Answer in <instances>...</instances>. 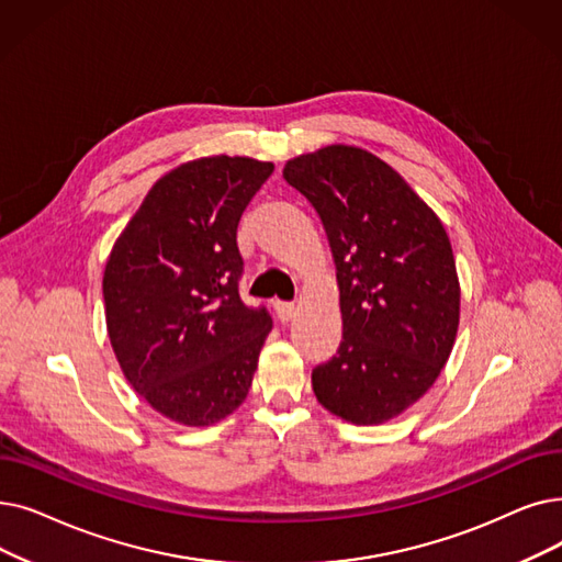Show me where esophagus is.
Masks as SVG:
<instances>
[{
	"instance_id": "obj_1",
	"label": "esophagus",
	"mask_w": 562,
	"mask_h": 562,
	"mask_svg": "<svg viewBox=\"0 0 562 562\" xmlns=\"http://www.w3.org/2000/svg\"><path fill=\"white\" fill-rule=\"evenodd\" d=\"M296 312H299V307L294 303H284V301L276 303V314L280 322H291L296 316Z\"/></svg>"
}]
</instances>
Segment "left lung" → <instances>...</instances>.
I'll list each match as a JSON object with an SVG mask.
<instances>
[{
    "mask_svg": "<svg viewBox=\"0 0 562 562\" xmlns=\"http://www.w3.org/2000/svg\"><path fill=\"white\" fill-rule=\"evenodd\" d=\"M319 213L337 268L341 341L312 390L341 420L379 425L441 374L459 326V280L436 213L393 167L333 144L282 172Z\"/></svg>",
    "mask_w": 562,
    "mask_h": 562,
    "instance_id": "8db88e82",
    "label": "left lung"
}]
</instances>
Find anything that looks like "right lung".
Segmentation results:
<instances>
[{
	"label": "right lung",
	"instance_id": "1",
	"mask_svg": "<svg viewBox=\"0 0 562 562\" xmlns=\"http://www.w3.org/2000/svg\"><path fill=\"white\" fill-rule=\"evenodd\" d=\"M273 162L211 156L154 183L116 238L103 276L114 356L165 418L209 427L248 397L273 328L238 296L236 229Z\"/></svg>",
	"mask_w": 562,
	"mask_h": 562
}]
</instances>
